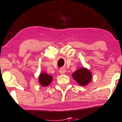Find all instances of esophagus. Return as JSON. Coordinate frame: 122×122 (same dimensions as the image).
Returning <instances> with one entry per match:
<instances>
[{
    "mask_svg": "<svg viewBox=\"0 0 122 122\" xmlns=\"http://www.w3.org/2000/svg\"><path fill=\"white\" fill-rule=\"evenodd\" d=\"M65 72H66V70H65V68H61L59 70V73H60L61 74H65Z\"/></svg>",
    "mask_w": 122,
    "mask_h": 122,
    "instance_id": "34e87169",
    "label": "esophagus"
}]
</instances>
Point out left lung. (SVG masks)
<instances>
[{
    "label": "left lung",
    "instance_id": "obj_1",
    "mask_svg": "<svg viewBox=\"0 0 122 122\" xmlns=\"http://www.w3.org/2000/svg\"><path fill=\"white\" fill-rule=\"evenodd\" d=\"M71 76L73 79L81 86L88 85L92 78V73L84 67L78 69L74 73H73Z\"/></svg>",
    "mask_w": 122,
    "mask_h": 122
}]
</instances>
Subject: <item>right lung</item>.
<instances>
[{
    "label": "right lung",
    "instance_id": "obj_1",
    "mask_svg": "<svg viewBox=\"0 0 122 122\" xmlns=\"http://www.w3.org/2000/svg\"><path fill=\"white\" fill-rule=\"evenodd\" d=\"M53 80V77L46 73V72H42L39 76V82L42 87H46L51 84Z\"/></svg>",
    "mask_w": 122,
    "mask_h": 122
}]
</instances>
